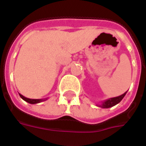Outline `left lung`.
Returning a JSON list of instances; mask_svg holds the SVG:
<instances>
[{"mask_svg": "<svg viewBox=\"0 0 146 146\" xmlns=\"http://www.w3.org/2000/svg\"><path fill=\"white\" fill-rule=\"evenodd\" d=\"M127 94V92L125 93H123V95L117 96V97H114V98H110L109 99H106L105 101H102L100 105H97L98 107L104 108V109H107V108L113 107L114 106H116V104H118L119 102L122 100L123 97L125 96Z\"/></svg>", "mask_w": 146, "mask_h": 146, "instance_id": "obj_1", "label": "left lung"}]
</instances>
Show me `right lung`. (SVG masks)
I'll list each match as a JSON object with an SVG mask.
<instances>
[{
  "label": "right lung",
  "instance_id": "obj_1",
  "mask_svg": "<svg viewBox=\"0 0 146 146\" xmlns=\"http://www.w3.org/2000/svg\"><path fill=\"white\" fill-rule=\"evenodd\" d=\"M19 96L23 99L24 101H26L27 102H28V103H30V104H36V103L41 102L45 101V100L48 99V98H43V99H32V98H26V97H24L23 95H21V94H19Z\"/></svg>",
  "mask_w": 146,
  "mask_h": 146
}]
</instances>
